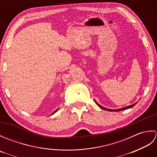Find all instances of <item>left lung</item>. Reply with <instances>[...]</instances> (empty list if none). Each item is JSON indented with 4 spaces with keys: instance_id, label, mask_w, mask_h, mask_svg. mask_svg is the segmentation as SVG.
<instances>
[{
    "instance_id": "8db88e82",
    "label": "left lung",
    "mask_w": 157,
    "mask_h": 157,
    "mask_svg": "<svg viewBox=\"0 0 157 157\" xmlns=\"http://www.w3.org/2000/svg\"><path fill=\"white\" fill-rule=\"evenodd\" d=\"M94 101H95V102H96V104L100 108H101L102 109H104V110H105V111H112V112H115V111H123V110H126V109H131V108H132L133 106H135L136 105V103L137 102H136V103H134V104H133V105H129V106H125V107H123V108H121V109H107V108H105V107H103L102 106H101V105H100L98 103L96 102L95 100H94Z\"/></svg>"
}]
</instances>
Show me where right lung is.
Returning <instances> with one entry per match:
<instances>
[{"mask_svg":"<svg viewBox=\"0 0 157 157\" xmlns=\"http://www.w3.org/2000/svg\"><path fill=\"white\" fill-rule=\"evenodd\" d=\"M58 110H59V109H56V110H55V111L54 112H53V113H52V114H51V115H53V114H54V113H56V111H58Z\"/></svg>","mask_w":157,"mask_h":157,"instance_id":"1","label":"right lung"}]
</instances>
